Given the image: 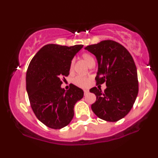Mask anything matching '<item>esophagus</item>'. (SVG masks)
<instances>
[{
  "label": "esophagus",
  "instance_id": "obj_1",
  "mask_svg": "<svg viewBox=\"0 0 158 158\" xmlns=\"http://www.w3.org/2000/svg\"><path fill=\"white\" fill-rule=\"evenodd\" d=\"M88 93H89V90H84V94H87Z\"/></svg>",
  "mask_w": 158,
  "mask_h": 158
}]
</instances>
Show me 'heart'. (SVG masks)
Instances as JSON below:
<instances>
[{"label": "heart", "instance_id": "1", "mask_svg": "<svg viewBox=\"0 0 158 158\" xmlns=\"http://www.w3.org/2000/svg\"><path fill=\"white\" fill-rule=\"evenodd\" d=\"M81 58H82V59L84 60V61L86 63V64L88 65V67H90V65L95 64V60H94V57L89 53H86V52H85V53L82 54ZM73 62L72 61L70 65V71L73 70ZM73 83L76 85H77V86L80 87V88H87V87L89 86L90 85V79H88V78L79 77L76 78V79H74Z\"/></svg>", "mask_w": 158, "mask_h": 158}]
</instances>
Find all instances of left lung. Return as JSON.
Returning a JSON list of instances; mask_svg holds the SVG:
<instances>
[{
    "label": "left lung",
    "mask_w": 158,
    "mask_h": 158,
    "mask_svg": "<svg viewBox=\"0 0 158 158\" xmlns=\"http://www.w3.org/2000/svg\"><path fill=\"white\" fill-rule=\"evenodd\" d=\"M96 56L97 85L106 82L104 92L90 89L97 97L91 109L99 118L117 122L129 113L138 94L137 68L130 52L123 45L105 40L85 48Z\"/></svg>",
    "instance_id": "left-lung-1"
}]
</instances>
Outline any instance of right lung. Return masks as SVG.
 Masks as SVG:
<instances>
[{
    "label": "right lung",
    "mask_w": 158,
    "mask_h": 158,
    "mask_svg": "<svg viewBox=\"0 0 158 158\" xmlns=\"http://www.w3.org/2000/svg\"><path fill=\"white\" fill-rule=\"evenodd\" d=\"M83 45L71 47L47 44L34 56L27 71L26 88L36 117L45 126L60 129L71 122L74 106L84 91L74 85L65 90L61 87L68 77L72 59Z\"/></svg>",
    "instance_id": "1"
}]
</instances>
